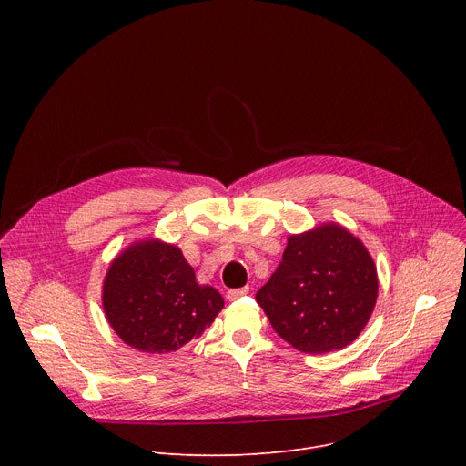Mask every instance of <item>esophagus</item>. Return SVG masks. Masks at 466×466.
Wrapping results in <instances>:
<instances>
[{"label":"esophagus","mask_w":466,"mask_h":466,"mask_svg":"<svg viewBox=\"0 0 466 466\" xmlns=\"http://www.w3.org/2000/svg\"><path fill=\"white\" fill-rule=\"evenodd\" d=\"M249 292V287H241V289H230L228 292H227V299L228 300H238V299H241V297H246Z\"/></svg>","instance_id":"1"}]
</instances>
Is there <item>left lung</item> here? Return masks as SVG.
Here are the masks:
<instances>
[{"instance_id":"obj_1","label":"left lung","mask_w":466,"mask_h":466,"mask_svg":"<svg viewBox=\"0 0 466 466\" xmlns=\"http://www.w3.org/2000/svg\"><path fill=\"white\" fill-rule=\"evenodd\" d=\"M255 299L292 348L329 353L350 346L369 323L378 272L362 241L329 223L287 239L283 260Z\"/></svg>"}]
</instances>
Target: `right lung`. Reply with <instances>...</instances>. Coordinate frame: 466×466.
Returning <instances> with one entry per match:
<instances>
[{"label":"right lung","mask_w":466,"mask_h":466,"mask_svg":"<svg viewBox=\"0 0 466 466\" xmlns=\"http://www.w3.org/2000/svg\"><path fill=\"white\" fill-rule=\"evenodd\" d=\"M102 302L111 329L141 353L177 351L225 306L217 289L198 285L181 249L160 239L136 241L111 262Z\"/></svg>","instance_id":"add662e5"}]
</instances>
